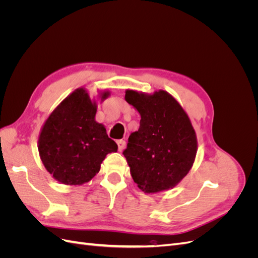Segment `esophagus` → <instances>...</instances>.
I'll use <instances>...</instances> for the list:
<instances>
[{"instance_id": "obj_1", "label": "esophagus", "mask_w": 258, "mask_h": 258, "mask_svg": "<svg viewBox=\"0 0 258 258\" xmlns=\"http://www.w3.org/2000/svg\"><path fill=\"white\" fill-rule=\"evenodd\" d=\"M117 145H118V151L121 152L123 151V148L126 147V141H124V140H118V141H117Z\"/></svg>"}]
</instances>
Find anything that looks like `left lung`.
Listing matches in <instances>:
<instances>
[{"label":"left lung","mask_w":258,"mask_h":258,"mask_svg":"<svg viewBox=\"0 0 258 258\" xmlns=\"http://www.w3.org/2000/svg\"><path fill=\"white\" fill-rule=\"evenodd\" d=\"M124 100L141 115L122 152L140 189L153 194L174 187L189 172L197 138L188 116L168 92L153 95L127 90Z\"/></svg>","instance_id":"8db88e82"}]
</instances>
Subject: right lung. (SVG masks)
I'll return each mask as SVG.
<instances>
[{
    "label": "right lung",
    "instance_id": "add662e5",
    "mask_svg": "<svg viewBox=\"0 0 258 258\" xmlns=\"http://www.w3.org/2000/svg\"><path fill=\"white\" fill-rule=\"evenodd\" d=\"M110 93L104 92L102 99ZM96 102L83 88L76 89L58 105L45 121L38 139V152L46 170L67 185L89 182L101 162L117 144L95 120Z\"/></svg>",
    "mask_w": 258,
    "mask_h": 258
}]
</instances>
